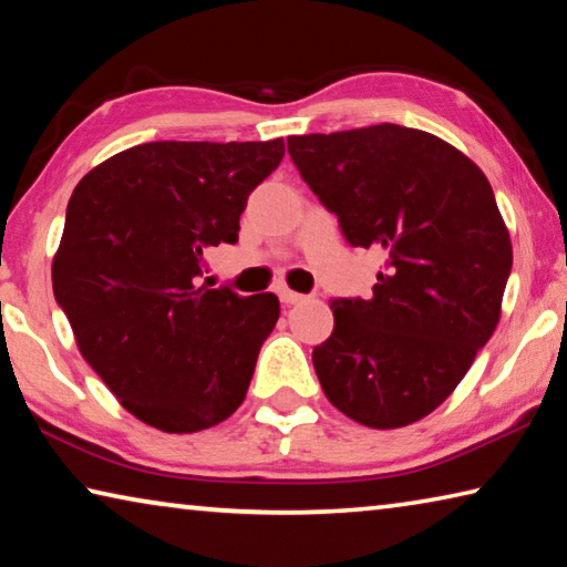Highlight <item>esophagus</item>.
Listing matches in <instances>:
<instances>
[{
  "mask_svg": "<svg viewBox=\"0 0 567 567\" xmlns=\"http://www.w3.org/2000/svg\"><path fill=\"white\" fill-rule=\"evenodd\" d=\"M277 295H280V300H282L287 307H290V305H300V302H305V295H300V292H292V290H287V287H282V290L277 292Z\"/></svg>",
  "mask_w": 567,
  "mask_h": 567,
  "instance_id": "obj_1",
  "label": "esophagus"
}]
</instances>
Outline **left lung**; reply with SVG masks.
<instances>
[{
    "instance_id": "obj_1",
    "label": "left lung",
    "mask_w": 567,
    "mask_h": 567,
    "mask_svg": "<svg viewBox=\"0 0 567 567\" xmlns=\"http://www.w3.org/2000/svg\"><path fill=\"white\" fill-rule=\"evenodd\" d=\"M287 150L344 239L385 255L370 300L330 305L320 385L360 425L405 427L443 405L501 322L513 245L491 182L445 140L390 122Z\"/></svg>"
}]
</instances>
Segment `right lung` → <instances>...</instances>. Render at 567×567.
Instances as JSON below:
<instances>
[{
	"label": "right lung",
	"mask_w": 567,
	"mask_h": 567,
	"mask_svg": "<svg viewBox=\"0 0 567 567\" xmlns=\"http://www.w3.org/2000/svg\"><path fill=\"white\" fill-rule=\"evenodd\" d=\"M285 142H147L90 169L52 262L76 348L122 408L197 433L243 405L280 318L272 292L199 285L205 249L235 245L249 192Z\"/></svg>",
	"instance_id": "add662e5"
}]
</instances>
